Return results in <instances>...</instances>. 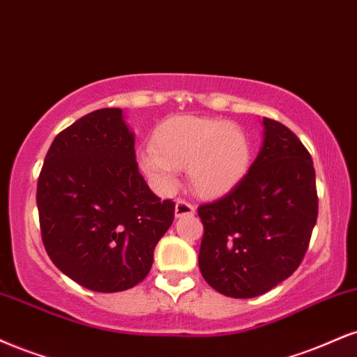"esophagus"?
I'll return each instance as SVG.
<instances>
[{
    "label": "esophagus",
    "mask_w": 357,
    "mask_h": 357,
    "mask_svg": "<svg viewBox=\"0 0 357 357\" xmlns=\"http://www.w3.org/2000/svg\"><path fill=\"white\" fill-rule=\"evenodd\" d=\"M196 213L195 206L191 203H188V201H183V199H178L176 201V208H174V214L176 218H183V216H192V214Z\"/></svg>",
    "instance_id": "obj_1"
}]
</instances>
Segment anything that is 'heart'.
I'll use <instances>...</instances> for the list:
<instances>
[{
    "instance_id": "b5f03b06",
    "label": "heart",
    "mask_w": 357,
    "mask_h": 357,
    "mask_svg": "<svg viewBox=\"0 0 357 357\" xmlns=\"http://www.w3.org/2000/svg\"><path fill=\"white\" fill-rule=\"evenodd\" d=\"M251 148L236 124L211 118L167 119L153 136V148L139 154V165L161 190H173L176 171L188 166L190 183L206 199L226 196L246 176Z\"/></svg>"
}]
</instances>
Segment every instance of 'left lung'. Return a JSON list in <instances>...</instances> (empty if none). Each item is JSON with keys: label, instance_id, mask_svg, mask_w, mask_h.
Returning a JSON list of instances; mask_svg holds the SVG:
<instances>
[{"label": "left lung", "instance_id": "8db88e82", "mask_svg": "<svg viewBox=\"0 0 357 357\" xmlns=\"http://www.w3.org/2000/svg\"><path fill=\"white\" fill-rule=\"evenodd\" d=\"M263 126V146L243 181L197 208L201 274L229 298H256L289 278L317 220L311 154L284 124L264 118Z\"/></svg>", "mask_w": 357, "mask_h": 357}]
</instances>
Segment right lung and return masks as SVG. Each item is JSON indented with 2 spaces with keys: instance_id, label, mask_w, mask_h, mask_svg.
<instances>
[{
  "instance_id": "1",
  "label": "right lung",
  "mask_w": 357,
  "mask_h": 357,
  "mask_svg": "<svg viewBox=\"0 0 357 357\" xmlns=\"http://www.w3.org/2000/svg\"><path fill=\"white\" fill-rule=\"evenodd\" d=\"M41 238L59 271L86 289L118 293L148 276L174 220L137 169L123 109L83 116L51 143L38 178Z\"/></svg>"
}]
</instances>
